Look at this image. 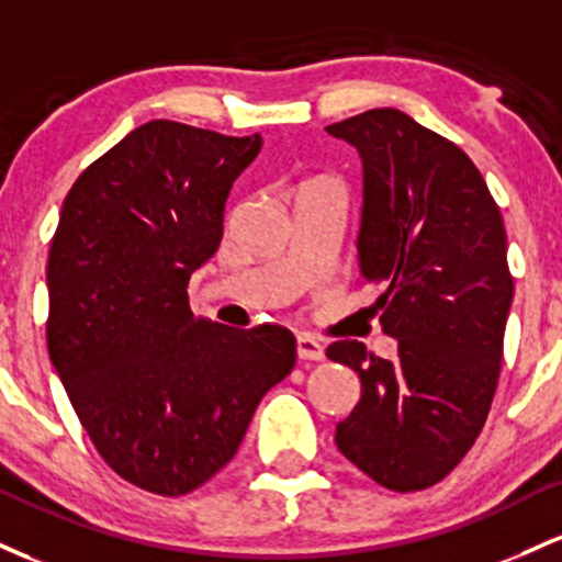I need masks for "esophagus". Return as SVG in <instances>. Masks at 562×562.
Instances as JSON below:
<instances>
[{"label": "esophagus", "instance_id": "34e87169", "mask_svg": "<svg viewBox=\"0 0 562 562\" xmlns=\"http://www.w3.org/2000/svg\"><path fill=\"white\" fill-rule=\"evenodd\" d=\"M297 356L300 361H324V345L311 334H300L297 337Z\"/></svg>", "mask_w": 562, "mask_h": 562}]
</instances>
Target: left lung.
<instances>
[{
    "label": "left lung",
    "mask_w": 562,
    "mask_h": 562,
    "mask_svg": "<svg viewBox=\"0 0 562 562\" xmlns=\"http://www.w3.org/2000/svg\"><path fill=\"white\" fill-rule=\"evenodd\" d=\"M326 132L361 154V281L382 289L380 324L398 339L393 361L356 339L329 345L361 376L334 443L384 488H430L475 443L499 382L515 294L502 212L470 156L403 111Z\"/></svg>",
    "instance_id": "left-lung-1"
}]
</instances>
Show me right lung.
<instances>
[{"label":"right lung","mask_w":562,"mask_h":562,"mask_svg":"<svg viewBox=\"0 0 562 562\" xmlns=\"http://www.w3.org/2000/svg\"><path fill=\"white\" fill-rule=\"evenodd\" d=\"M260 148V135L154 119L63 201L47 257L49 361L105 464L150 494H191L223 470L297 361L283 326L231 329L188 307L233 180Z\"/></svg>","instance_id":"1"}]
</instances>
